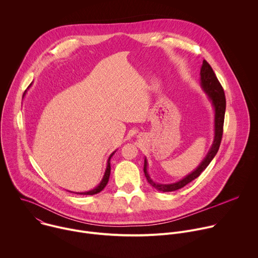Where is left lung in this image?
<instances>
[{"label": "left lung", "instance_id": "1", "mask_svg": "<svg viewBox=\"0 0 258 258\" xmlns=\"http://www.w3.org/2000/svg\"><path fill=\"white\" fill-rule=\"evenodd\" d=\"M200 85L202 90L206 93L209 101L212 104L214 109V139L208 153L202 162L198 165V167L192 171L190 174L186 175L178 181L172 183H158L155 182L148 173V162L145 158L144 161V173L150 185L160 192H172L176 191L182 187L188 185L189 182L198 177L201 172L209 165L211 160L216 155L220 142L223 138V130H224V120H225V112H226V97L225 92L219 84L215 73L213 72L211 66L207 63L206 60H203L201 69H200Z\"/></svg>", "mask_w": 258, "mask_h": 258}]
</instances>
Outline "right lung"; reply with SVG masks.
Masks as SVG:
<instances>
[{"mask_svg":"<svg viewBox=\"0 0 258 258\" xmlns=\"http://www.w3.org/2000/svg\"><path fill=\"white\" fill-rule=\"evenodd\" d=\"M30 86H31V84H30ZM30 86H29V87H30ZM29 87H28V88H29ZM115 152H116V151H114L113 153L110 154V156H109V158H108V160H107V166H106L105 173H104L103 178H102V180H101V182L99 183V185H98L95 189H93V190H90V191H87V192H77L76 194H81V195H95V194L100 193V192L106 187L107 182H108V180H109V176H110V170H111V166H110V159H111V157L113 156V154H114ZM68 192H70V191H68ZM72 193H73V192H72Z\"/></svg>","mask_w":258,"mask_h":258,"instance_id":"obj_1","label":"right lung"}]
</instances>
